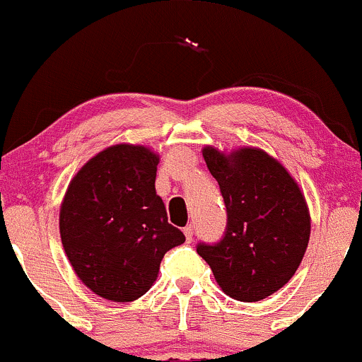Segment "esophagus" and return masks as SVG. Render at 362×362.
<instances>
[{"mask_svg":"<svg viewBox=\"0 0 362 362\" xmlns=\"http://www.w3.org/2000/svg\"><path fill=\"white\" fill-rule=\"evenodd\" d=\"M182 232H185V237H186V240H188V242H192V238H193V225H188V226H185V230H182Z\"/></svg>","mask_w":362,"mask_h":362,"instance_id":"obj_1","label":"esophagus"}]
</instances>
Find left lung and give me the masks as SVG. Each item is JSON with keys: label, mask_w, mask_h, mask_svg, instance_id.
<instances>
[{"label": "left lung", "mask_w": 362, "mask_h": 362, "mask_svg": "<svg viewBox=\"0 0 362 362\" xmlns=\"http://www.w3.org/2000/svg\"><path fill=\"white\" fill-rule=\"evenodd\" d=\"M202 155L221 188L228 225L221 242L199 244L197 252L230 298L264 300L291 281L308 247L310 212L303 192L259 148L204 146Z\"/></svg>", "instance_id": "left-lung-1"}]
</instances>
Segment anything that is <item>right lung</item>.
I'll use <instances>...</instances> for the list:
<instances>
[{
    "mask_svg": "<svg viewBox=\"0 0 362 362\" xmlns=\"http://www.w3.org/2000/svg\"><path fill=\"white\" fill-rule=\"evenodd\" d=\"M158 162L160 155L143 144H113L92 156L64 193L62 247L78 279L104 300L143 296L163 255L185 242L156 195Z\"/></svg>",
    "mask_w": 362,
    "mask_h": 362,
    "instance_id": "obj_1",
    "label": "right lung"
}]
</instances>
